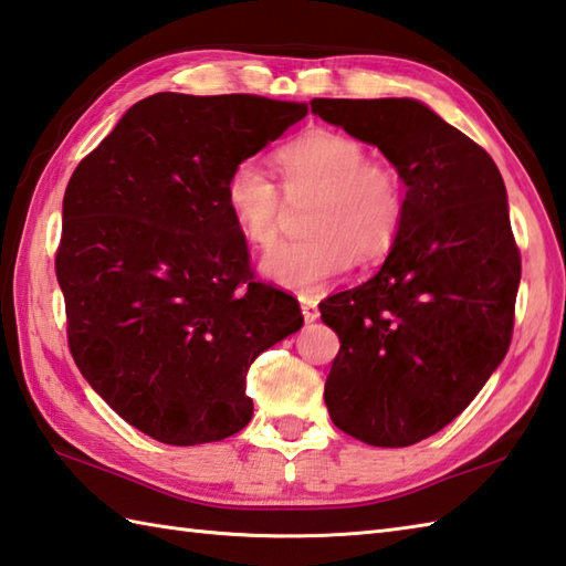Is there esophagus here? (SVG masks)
Instances as JSON below:
<instances>
[{"label": "esophagus", "instance_id": "obj_1", "mask_svg": "<svg viewBox=\"0 0 566 566\" xmlns=\"http://www.w3.org/2000/svg\"><path fill=\"white\" fill-rule=\"evenodd\" d=\"M300 307H303L305 322H315L319 317V307H317V300L315 297L303 295V297H300Z\"/></svg>", "mask_w": 566, "mask_h": 566}]
</instances>
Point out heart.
Returning <instances> with one entry per match:
<instances>
[{"label": "heart", "mask_w": 566, "mask_h": 566, "mask_svg": "<svg viewBox=\"0 0 566 566\" xmlns=\"http://www.w3.org/2000/svg\"><path fill=\"white\" fill-rule=\"evenodd\" d=\"M285 198L315 195L307 210L310 237L269 251L261 271L269 281L313 293L356 263L376 261L396 244L406 217L402 180L386 164L368 160L356 138L315 129L275 154ZM283 192L256 160H241L224 180V205L251 247L269 249L279 239Z\"/></svg>", "instance_id": "b5f03b06"}]
</instances>
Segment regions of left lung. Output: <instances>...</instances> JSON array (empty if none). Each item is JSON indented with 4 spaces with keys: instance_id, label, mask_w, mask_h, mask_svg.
<instances>
[{
    "instance_id": "obj_1",
    "label": "left lung",
    "mask_w": 566,
    "mask_h": 566,
    "mask_svg": "<svg viewBox=\"0 0 566 566\" xmlns=\"http://www.w3.org/2000/svg\"><path fill=\"white\" fill-rule=\"evenodd\" d=\"M315 114L380 148L408 186L394 249L371 281L327 297L339 334L325 402L342 432L410 447L447 428L511 347L521 285L499 166L418 99H325Z\"/></svg>"
}]
</instances>
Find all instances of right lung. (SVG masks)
Segmentation results:
<instances>
[{"instance_id":"right-lung-1","label":"right lung","mask_w":566,"mask_h":566,"mask_svg":"<svg viewBox=\"0 0 566 566\" xmlns=\"http://www.w3.org/2000/svg\"><path fill=\"white\" fill-rule=\"evenodd\" d=\"M307 105L158 92L80 160L55 275L80 374L136 430L176 447L247 428V371L303 327L293 295L256 281L224 180Z\"/></svg>"}]
</instances>
